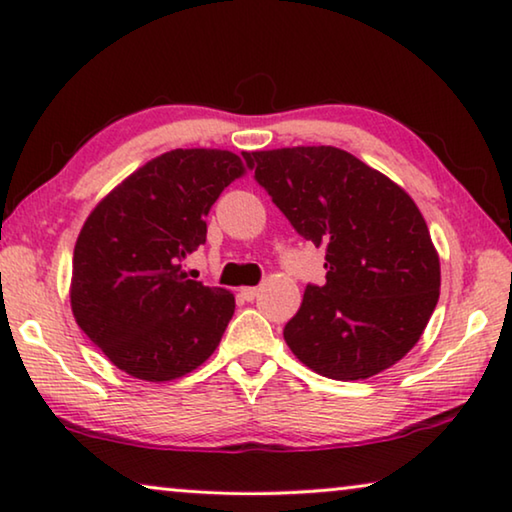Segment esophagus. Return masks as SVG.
Here are the masks:
<instances>
[{
    "instance_id": "1",
    "label": "esophagus",
    "mask_w": 512,
    "mask_h": 512,
    "mask_svg": "<svg viewBox=\"0 0 512 512\" xmlns=\"http://www.w3.org/2000/svg\"><path fill=\"white\" fill-rule=\"evenodd\" d=\"M257 294H259L257 287H241V289H239V296H241L243 300H248V303H250V300H255Z\"/></svg>"
}]
</instances>
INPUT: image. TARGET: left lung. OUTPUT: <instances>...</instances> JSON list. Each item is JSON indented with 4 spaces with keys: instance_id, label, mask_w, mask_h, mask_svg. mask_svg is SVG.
Wrapping results in <instances>:
<instances>
[{
    "instance_id": "8db88e82",
    "label": "left lung",
    "mask_w": 512,
    "mask_h": 512,
    "mask_svg": "<svg viewBox=\"0 0 512 512\" xmlns=\"http://www.w3.org/2000/svg\"><path fill=\"white\" fill-rule=\"evenodd\" d=\"M300 237L326 248L285 326L291 353L332 380H364L419 342L440 298V257L408 193L332 145L243 152Z\"/></svg>"
}]
</instances>
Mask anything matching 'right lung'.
Segmentation results:
<instances>
[{
    "mask_svg": "<svg viewBox=\"0 0 512 512\" xmlns=\"http://www.w3.org/2000/svg\"><path fill=\"white\" fill-rule=\"evenodd\" d=\"M246 173L227 150H170L97 202L72 257L77 326L120 371L150 383L182 378L216 351L234 296L189 280L182 259L207 239L205 218Z\"/></svg>",
    "mask_w": 512,
    "mask_h": 512,
    "instance_id": "add662e5",
    "label": "right lung"
}]
</instances>
